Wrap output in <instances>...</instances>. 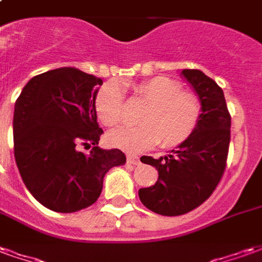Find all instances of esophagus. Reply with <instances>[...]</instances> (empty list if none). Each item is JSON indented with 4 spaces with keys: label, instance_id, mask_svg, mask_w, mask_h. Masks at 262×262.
Returning <instances> with one entry per match:
<instances>
[{
    "label": "esophagus",
    "instance_id": "obj_1",
    "mask_svg": "<svg viewBox=\"0 0 262 262\" xmlns=\"http://www.w3.org/2000/svg\"><path fill=\"white\" fill-rule=\"evenodd\" d=\"M127 163L129 164H133V165H137L140 161H139V157L137 156H133V154H129L127 156Z\"/></svg>",
    "mask_w": 262,
    "mask_h": 262
}]
</instances>
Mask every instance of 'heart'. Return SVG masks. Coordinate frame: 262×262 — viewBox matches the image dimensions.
Returning <instances> with one entry per match:
<instances>
[{
    "label": "heart",
    "mask_w": 262,
    "mask_h": 262,
    "mask_svg": "<svg viewBox=\"0 0 262 262\" xmlns=\"http://www.w3.org/2000/svg\"><path fill=\"white\" fill-rule=\"evenodd\" d=\"M132 94L144 102L137 116L140 125L120 127L111 132L108 142L112 147L127 153L142 151L159 143L161 148L181 146L196 130L202 115V105L193 92L184 91L174 78L159 75L132 85ZM123 94L115 81H108L94 97L98 120L106 127L118 126L123 120Z\"/></svg>",
    "instance_id": "b5f03b06"
}]
</instances>
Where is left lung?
Wrapping results in <instances>:
<instances>
[{
	"label": "left lung",
	"instance_id": "obj_1",
	"mask_svg": "<svg viewBox=\"0 0 262 262\" xmlns=\"http://www.w3.org/2000/svg\"><path fill=\"white\" fill-rule=\"evenodd\" d=\"M182 75L202 105L196 130L172 154L140 159L159 170V180L153 187L139 189V198L146 208L163 216L188 213L213 193L225 172L230 144L231 118L223 90L201 70L185 69Z\"/></svg>",
	"mask_w": 262,
	"mask_h": 262
}]
</instances>
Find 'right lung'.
I'll return each mask as SVG.
<instances>
[{"mask_svg": "<svg viewBox=\"0 0 262 262\" xmlns=\"http://www.w3.org/2000/svg\"><path fill=\"white\" fill-rule=\"evenodd\" d=\"M102 80L71 67L33 77L15 102L14 154L22 181L50 210L73 213L91 206L103 177L126 163L119 148L97 146L94 97ZM92 147L88 155L80 148Z\"/></svg>", "mask_w": 262, "mask_h": 262, "instance_id": "1", "label": "right lung"}]
</instances>
